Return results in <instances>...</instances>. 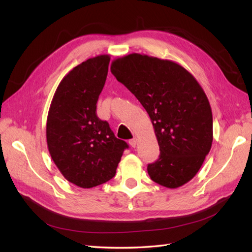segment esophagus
<instances>
[{"label": "esophagus", "instance_id": "34e87169", "mask_svg": "<svg viewBox=\"0 0 252 252\" xmlns=\"http://www.w3.org/2000/svg\"><path fill=\"white\" fill-rule=\"evenodd\" d=\"M129 144H130V145H131L132 147H135L136 144H137V138H136V137H133L132 140L129 141Z\"/></svg>", "mask_w": 252, "mask_h": 252}]
</instances>
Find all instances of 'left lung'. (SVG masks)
Segmentation results:
<instances>
[{"instance_id":"1","label":"left lung","mask_w":252,"mask_h":252,"mask_svg":"<svg viewBox=\"0 0 252 252\" xmlns=\"http://www.w3.org/2000/svg\"><path fill=\"white\" fill-rule=\"evenodd\" d=\"M110 70L153 122L160 155L147 165L151 179L168 189L184 185L212 145V111L202 88L179 63L136 53L115 60Z\"/></svg>"}]
</instances>
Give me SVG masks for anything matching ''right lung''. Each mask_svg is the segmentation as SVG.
Here are the masks:
<instances>
[{
    "label": "right lung",
    "mask_w": 252,
    "mask_h": 252,
    "mask_svg": "<svg viewBox=\"0 0 252 252\" xmlns=\"http://www.w3.org/2000/svg\"><path fill=\"white\" fill-rule=\"evenodd\" d=\"M109 62L108 55H99L74 67L58 85L47 115L46 141L53 161L63 178L82 189L114 178L129 148L96 115Z\"/></svg>",
    "instance_id": "1"
}]
</instances>
